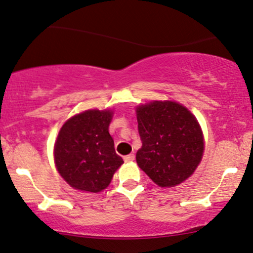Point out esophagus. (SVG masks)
I'll return each mask as SVG.
<instances>
[{
  "instance_id": "34e87169",
  "label": "esophagus",
  "mask_w": 253,
  "mask_h": 253,
  "mask_svg": "<svg viewBox=\"0 0 253 253\" xmlns=\"http://www.w3.org/2000/svg\"><path fill=\"white\" fill-rule=\"evenodd\" d=\"M132 160H135L134 154H129V155H126V157H124V161H126V163H130V161H132Z\"/></svg>"
}]
</instances>
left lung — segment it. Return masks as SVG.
<instances>
[{"label":"left lung","instance_id":"obj_1","mask_svg":"<svg viewBox=\"0 0 253 253\" xmlns=\"http://www.w3.org/2000/svg\"><path fill=\"white\" fill-rule=\"evenodd\" d=\"M142 147L136 161L161 188L189 178L202 159L204 143L200 124L183 105L153 101L136 109Z\"/></svg>","mask_w":253,"mask_h":253}]
</instances>
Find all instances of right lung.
<instances>
[{
    "label": "right lung",
    "mask_w": 253,
    "mask_h": 253,
    "mask_svg": "<svg viewBox=\"0 0 253 253\" xmlns=\"http://www.w3.org/2000/svg\"><path fill=\"white\" fill-rule=\"evenodd\" d=\"M112 112L88 110L68 119L55 143V163L74 189L99 192L106 189L123 164L109 132Z\"/></svg>",
    "instance_id": "1"
}]
</instances>
